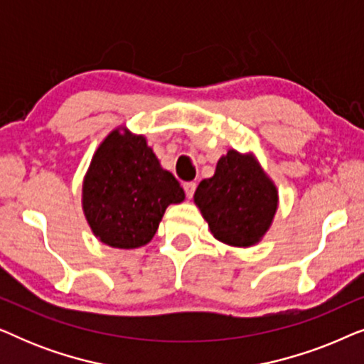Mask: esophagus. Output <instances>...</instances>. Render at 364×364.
<instances>
[{"instance_id": "obj_1", "label": "esophagus", "mask_w": 364, "mask_h": 364, "mask_svg": "<svg viewBox=\"0 0 364 364\" xmlns=\"http://www.w3.org/2000/svg\"><path fill=\"white\" fill-rule=\"evenodd\" d=\"M197 188V183L196 182H186L183 183V191H186V196L191 198L193 196V192H196Z\"/></svg>"}]
</instances>
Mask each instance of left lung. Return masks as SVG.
<instances>
[{"instance_id": "1", "label": "left lung", "mask_w": 364, "mask_h": 364, "mask_svg": "<svg viewBox=\"0 0 364 364\" xmlns=\"http://www.w3.org/2000/svg\"><path fill=\"white\" fill-rule=\"evenodd\" d=\"M193 202L217 240L252 247L272 225L278 191L252 154L230 149L218 159L213 177L198 183Z\"/></svg>"}]
</instances>
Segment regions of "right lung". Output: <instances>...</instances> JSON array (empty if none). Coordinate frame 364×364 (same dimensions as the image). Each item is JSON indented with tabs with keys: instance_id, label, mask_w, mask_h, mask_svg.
I'll list each match as a JSON object with an SVG mask.
<instances>
[{
	"instance_id": "1",
	"label": "right lung",
	"mask_w": 364,
	"mask_h": 364,
	"mask_svg": "<svg viewBox=\"0 0 364 364\" xmlns=\"http://www.w3.org/2000/svg\"><path fill=\"white\" fill-rule=\"evenodd\" d=\"M186 198L144 136L114 129L94 152L82 183V210L94 235L112 248H139L156 235L164 212Z\"/></svg>"
}]
</instances>
